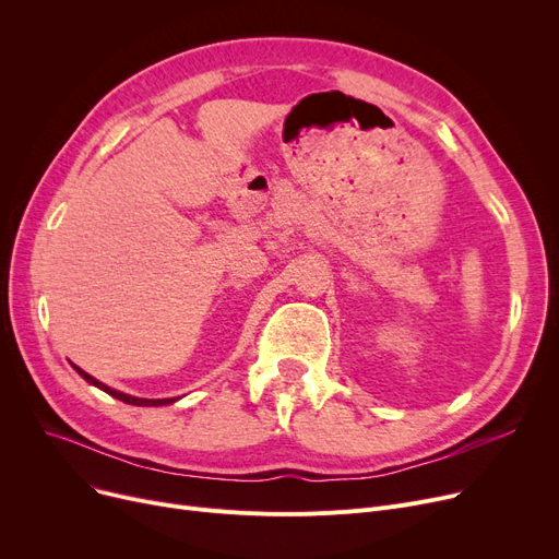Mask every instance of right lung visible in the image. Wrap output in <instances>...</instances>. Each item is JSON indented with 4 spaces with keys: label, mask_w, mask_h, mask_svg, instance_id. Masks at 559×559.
Masks as SVG:
<instances>
[{
    "label": "right lung",
    "mask_w": 559,
    "mask_h": 559,
    "mask_svg": "<svg viewBox=\"0 0 559 559\" xmlns=\"http://www.w3.org/2000/svg\"><path fill=\"white\" fill-rule=\"evenodd\" d=\"M76 371H79V376H83L87 383H93L95 388H99V390H104L106 394H110V396H115V399H120V401H124V403H129V405H146V407H154V405H167V403H174L176 399H138V396H129V394H122V392H117V390H110L108 385H104V383H99L97 378H93L91 373H85L83 369H79V367H74Z\"/></svg>",
    "instance_id": "obj_1"
}]
</instances>
